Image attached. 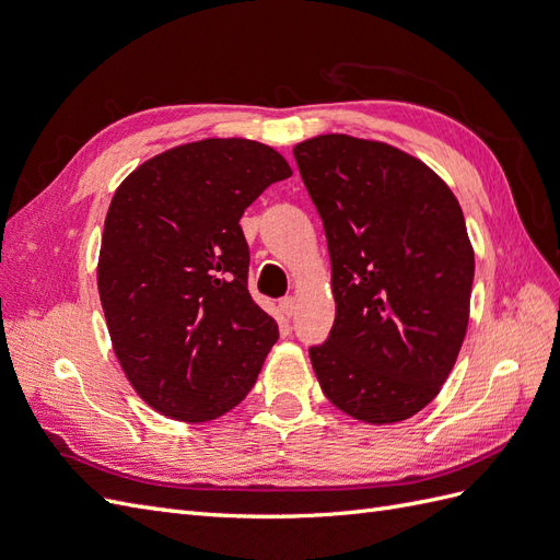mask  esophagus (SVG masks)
Segmentation results:
<instances>
[{
  "instance_id": "esophagus-1",
  "label": "esophagus",
  "mask_w": 560,
  "mask_h": 560,
  "mask_svg": "<svg viewBox=\"0 0 560 560\" xmlns=\"http://www.w3.org/2000/svg\"><path fill=\"white\" fill-rule=\"evenodd\" d=\"M280 313H282L284 317H292V315L296 313V301H294L292 296L282 299V301H280Z\"/></svg>"
}]
</instances>
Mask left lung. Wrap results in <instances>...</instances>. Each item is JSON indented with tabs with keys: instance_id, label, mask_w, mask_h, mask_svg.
I'll return each mask as SVG.
<instances>
[{
	"instance_id": "obj_1",
	"label": "left lung",
	"mask_w": 560,
	"mask_h": 560,
	"mask_svg": "<svg viewBox=\"0 0 560 560\" xmlns=\"http://www.w3.org/2000/svg\"><path fill=\"white\" fill-rule=\"evenodd\" d=\"M327 235L336 319L311 348L322 393L371 425L416 416L463 348L474 249L446 182L406 151L350 135L294 147Z\"/></svg>"
}]
</instances>
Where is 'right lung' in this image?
<instances>
[{
	"label": "right lung",
	"mask_w": 560,
	"mask_h": 560,
	"mask_svg": "<svg viewBox=\"0 0 560 560\" xmlns=\"http://www.w3.org/2000/svg\"><path fill=\"white\" fill-rule=\"evenodd\" d=\"M292 167L243 138L179 144L118 186L97 290L126 378L151 409L214 420L257 381L278 325L247 290L243 212Z\"/></svg>",
	"instance_id": "obj_1"
}]
</instances>
